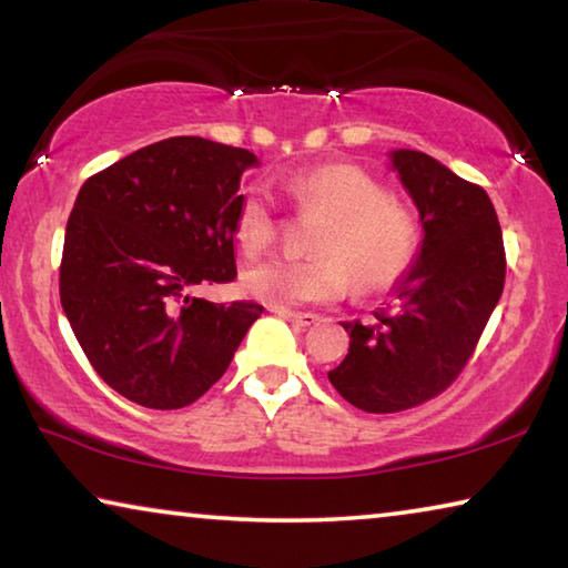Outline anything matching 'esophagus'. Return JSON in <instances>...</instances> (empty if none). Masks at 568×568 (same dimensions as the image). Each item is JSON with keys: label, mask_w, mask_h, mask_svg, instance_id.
Wrapping results in <instances>:
<instances>
[{"label": "esophagus", "mask_w": 568, "mask_h": 568, "mask_svg": "<svg viewBox=\"0 0 568 568\" xmlns=\"http://www.w3.org/2000/svg\"><path fill=\"white\" fill-rule=\"evenodd\" d=\"M275 313L281 315L283 321L297 325V328H307V325H313L318 321V315L315 313H295V311H285V307H275Z\"/></svg>", "instance_id": "1"}]
</instances>
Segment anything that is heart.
<instances>
[{
  "mask_svg": "<svg viewBox=\"0 0 568 568\" xmlns=\"http://www.w3.org/2000/svg\"><path fill=\"white\" fill-rule=\"evenodd\" d=\"M283 192L303 213L325 215L311 261L271 255L243 273V291L271 307L333 303L348 291H383L408 271L418 247V225L408 207L386 195L368 172L353 165L311 168L283 182ZM275 215L261 190L240 203L235 235L247 255L275 240Z\"/></svg>",
  "mask_w": 568,
  "mask_h": 568,
  "instance_id": "obj_1",
  "label": "heart"
}]
</instances>
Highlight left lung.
Returning <instances> with one entry per match:
<instances>
[{"label": "left lung", "instance_id": "8db88e82", "mask_svg": "<svg viewBox=\"0 0 568 568\" xmlns=\"http://www.w3.org/2000/svg\"><path fill=\"white\" fill-rule=\"evenodd\" d=\"M390 170L418 207L423 240L376 321L343 323L351 348L333 388L368 413L438 396L464 371L504 291V237L491 197L418 150H390Z\"/></svg>", "mask_w": 568, "mask_h": 568}]
</instances>
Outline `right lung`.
<instances>
[{
	"label": "right lung",
	"instance_id": "1",
	"mask_svg": "<svg viewBox=\"0 0 568 568\" xmlns=\"http://www.w3.org/2000/svg\"><path fill=\"white\" fill-rule=\"evenodd\" d=\"M250 150L170 138L80 187L67 220L60 301L92 368L132 403L175 410L223 378L263 305L192 297L233 283L240 178Z\"/></svg>",
	"mask_w": 568,
	"mask_h": 568
}]
</instances>
